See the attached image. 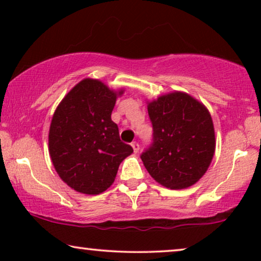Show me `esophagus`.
<instances>
[{"instance_id":"1","label":"esophagus","mask_w":261,"mask_h":261,"mask_svg":"<svg viewBox=\"0 0 261 261\" xmlns=\"http://www.w3.org/2000/svg\"><path fill=\"white\" fill-rule=\"evenodd\" d=\"M132 147H133V149H134V153H138L139 149H140V145H139V142L134 141V142H132Z\"/></svg>"}]
</instances>
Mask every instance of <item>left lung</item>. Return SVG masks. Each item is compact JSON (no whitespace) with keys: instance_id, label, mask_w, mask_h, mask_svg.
Here are the masks:
<instances>
[{"instance_id":"left-lung-1","label":"left lung","mask_w":261,"mask_h":261,"mask_svg":"<svg viewBox=\"0 0 261 261\" xmlns=\"http://www.w3.org/2000/svg\"><path fill=\"white\" fill-rule=\"evenodd\" d=\"M147 109L153 138L140 155L146 170L166 188L191 187L208 170L215 152L208 109L183 92L160 96Z\"/></svg>"}]
</instances>
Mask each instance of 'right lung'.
<instances>
[{
	"label": "right lung",
	"mask_w": 261,
	"mask_h": 261,
	"mask_svg": "<svg viewBox=\"0 0 261 261\" xmlns=\"http://www.w3.org/2000/svg\"><path fill=\"white\" fill-rule=\"evenodd\" d=\"M116 96L102 82L87 78L63 98L52 117L48 151L53 166L70 188L82 194L106 191L121 162L133 153L112 121Z\"/></svg>",
	"instance_id": "1"
}]
</instances>
